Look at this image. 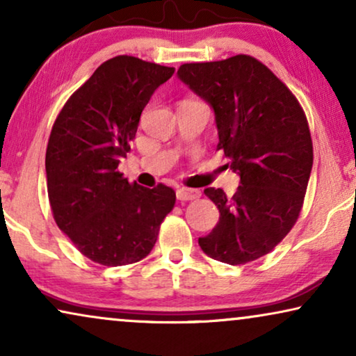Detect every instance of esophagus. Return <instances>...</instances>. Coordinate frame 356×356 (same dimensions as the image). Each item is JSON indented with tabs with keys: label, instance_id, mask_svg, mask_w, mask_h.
I'll return each mask as SVG.
<instances>
[{
	"label": "esophagus",
	"instance_id": "34e87169",
	"mask_svg": "<svg viewBox=\"0 0 356 356\" xmlns=\"http://www.w3.org/2000/svg\"><path fill=\"white\" fill-rule=\"evenodd\" d=\"M201 196V193L196 189H188V188H178L177 189V199L178 201H193Z\"/></svg>",
	"mask_w": 356,
	"mask_h": 356
}]
</instances>
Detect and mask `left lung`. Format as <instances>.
<instances>
[{"mask_svg": "<svg viewBox=\"0 0 356 356\" xmlns=\"http://www.w3.org/2000/svg\"><path fill=\"white\" fill-rule=\"evenodd\" d=\"M178 77L216 115L218 145L240 177L233 196L220 188L204 194L220 217L199 246L230 266L270 252L300 216L311 168L308 121L284 82L248 55L222 61L186 63Z\"/></svg>", "mask_w": 356, "mask_h": 356, "instance_id": "8db88e82", "label": "left lung"}]
</instances>
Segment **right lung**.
<instances>
[{"mask_svg": "<svg viewBox=\"0 0 356 356\" xmlns=\"http://www.w3.org/2000/svg\"><path fill=\"white\" fill-rule=\"evenodd\" d=\"M175 67L115 56L70 97L48 139V199L56 225L90 261L144 259L177 201L172 188H144L118 172L144 106Z\"/></svg>", "mask_w": 356, "mask_h": 356, "instance_id": "right-lung-1", "label": "right lung"}]
</instances>
